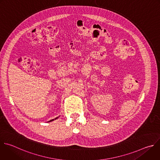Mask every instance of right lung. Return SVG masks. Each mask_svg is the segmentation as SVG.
Segmentation results:
<instances>
[{"instance_id":"add662e5","label":"right lung","mask_w":160,"mask_h":160,"mask_svg":"<svg viewBox=\"0 0 160 160\" xmlns=\"http://www.w3.org/2000/svg\"><path fill=\"white\" fill-rule=\"evenodd\" d=\"M58 118H55V119H58ZM54 121V119H52V120H50V121H49V122H51V121Z\"/></svg>"}]
</instances>
